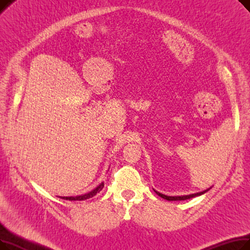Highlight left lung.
<instances>
[{
  "instance_id": "obj_1",
  "label": "left lung",
  "mask_w": 250,
  "mask_h": 250,
  "mask_svg": "<svg viewBox=\"0 0 250 250\" xmlns=\"http://www.w3.org/2000/svg\"><path fill=\"white\" fill-rule=\"evenodd\" d=\"M209 188H208V189H206V190H204V191H201V192H196V193H192V194H188V195H178V196H169V195H165V194H163V193H160L159 191H157V190H155L154 189V191L158 194L159 196H161V198H163L164 200H167V201H186V200H189V199H191V198H194V196H199V195H202V194H204L205 192H207V191H208L209 190Z\"/></svg>"
}]
</instances>
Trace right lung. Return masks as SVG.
<instances>
[{"label": "right lung", "mask_w": 250, "mask_h": 250, "mask_svg": "<svg viewBox=\"0 0 250 250\" xmlns=\"http://www.w3.org/2000/svg\"><path fill=\"white\" fill-rule=\"evenodd\" d=\"M103 188H104V182H101L96 188H94L93 190H91L88 193H85V194H82V195H77V196H59V198H61L62 200H67V201H85L87 199L92 198V196H94L99 191H101V189Z\"/></svg>", "instance_id": "right-lung-1"}]
</instances>
